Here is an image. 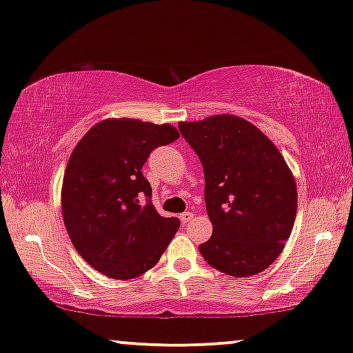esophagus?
Listing matches in <instances>:
<instances>
[{"label":"esophagus","mask_w":353,"mask_h":353,"mask_svg":"<svg viewBox=\"0 0 353 353\" xmlns=\"http://www.w3.org/2000/svg\"><path fill=\"white\" fill-rule=\"evenodd\" d=\"M192 219H194V214H192V212H183V214L180 215V220L183 221V223H190Z\"/></svg>","instance_id":"obj_1"}]
</instances>
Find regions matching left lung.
<instances>
[{"mask_svg": "<svg viewBox=\"0 0 353 353\" xmlns=\"http://www.w3.org/2000/svg\"><path fill=\"white\" fill-rule=\"evenodd\" d=\"M178 128L204 168L214 231L199 245L202 257L230 276L263 272L281 254L297 212L296 181L281 152L234 115L181 122Z\"/></svg>", "mask_w": 353, "mask_h": 353, "instance_id": "obj_1", "label": "left lung"}]
</instances>
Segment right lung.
Returning <instances> with one entry per match:
<instances>
[{
	"mask_svg": "<svg viewBox=\"0 0 353 353\" xmlns=\"http://www.w3.org/2000/svg\"><path fill=\"white\" fill-rule=\"evenodd\" d=\"M180 138L172 125L132 119L96 123L67 163L62 216L72 244L96 272L132 279L159 262L180 228L154 207L141 168L149 154Z\"/></svg>",
	"mask_w": 353,
	"mask_h": 353,
	"instance_id": "right-lung-1",
	"label": "right lung"
}]
</instances>
